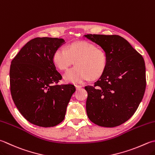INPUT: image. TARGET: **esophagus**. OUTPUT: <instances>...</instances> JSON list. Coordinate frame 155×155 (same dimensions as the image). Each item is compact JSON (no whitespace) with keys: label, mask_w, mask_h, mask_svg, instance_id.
Instances as JSON below:
<instances>
[{"label":"esophagus","mask_w":155,"mask_h":155,"mask_svg":"<svg viewBox=\"0 0 155 155\" xmlns=\"http://www.w3.org/2000/svg\"><path fill=\"white\" fill-rule=\"evenodd\" d=\"M75 87H76V89H80L81 88H82V86L81 85H78V84H76Z\"/></svg>","instance_id":"1"}]
</instances>
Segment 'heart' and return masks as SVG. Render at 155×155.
<instances>
[{
    "label": "heart",
    "mask_w": 155,
    "mask_h": 155,
    "mask_svg": "<svg viewBox=\"0 0 155 155\" xmlns=\"http://www.w3.org/2000/svg\"><path fill=\"white\" fill-rule=\"evenodd\" d=\"M54 63L60 70L67 69L75 61L74 67L64 74L67 83H79L99 78L107 66V56L104 51L86 41H74L66 48H58L52 56Z\"/></svg>",
    "instance_id": "obj_1"
}]
</instances>
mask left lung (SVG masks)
I'll return each instance as SVG.
<instances>
[{
  "instance_id": "left-lung-1",
  "label": "left lung",
  "mask_w": 155,
  "mask_h": 155,
  "mask_svg": "<svg viewBox=\"0 0 155 155\" xmlns=\"http://www.w3.org/2000/svg\"><path fill=\"white\" fill-rule=\"evenodd\" d=\"M107 56L104 73L93 86L84 87L89 119L97 125L112 128L131 117L143 98L146 68L143 57L120 35L87 34Z\"/></svg>"
}]
</instances>
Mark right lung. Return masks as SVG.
<instances>
[{
	"label": "right lung",
	"instance_id": "right-lung-1",
	"mask_svg": "<svg viewBox=\"0 0 155 155\" xmlns=\"http://www.w3.org/2000/svg\"><path fill=\"white\" fill-rule=\"evenodd\" d=\"M64 43L62 38H34L11 62L12 98L21 115L34 125L48 128L62 122L76 91L73 84H58L62 76L52 56Z\"/></svg>",
	"mask_w": 155,
	"mask_h": 155
}]
</instances>
